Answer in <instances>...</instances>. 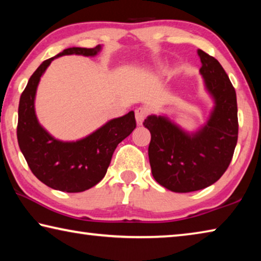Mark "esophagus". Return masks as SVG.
I'll return each instance as SVG.
<instances>
[{
  "label": "esophagus",
  "mask_w": 261,
  "mask_h": 261,
  "mask_svg": "<svg viewBox=\"0 0 261 261\" xmlns=\"http://www.w3.org/2000/svg\"><path fill=\"white\" fill-rule=\"evenodd\" d=\"M135 113H136V121H137V124L141 125V124H143L144 120H145V117L147 116V113H148L147 108L139 107V108L136 109Z\"/></svg>",
  "instance_id": "obj_1"
}]
</instances>
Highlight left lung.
Returning a JSON list of instances; mask_svg holds the SVG:
<instances>
[{
  "label": "left lung",
  "mask_w": 261,
  "mask_h": 261,
  "mask_svg": "<svg viewBox=\"0 0 261 261\" xmlns=\"http://www.w3.org/2000/svg\"><path fill=\"white\" fill-rule=\"evenodd\" d=\"M200 73L215 106L210 120L188 134L165 116L151 115L143 124L151 132L149 165L156 182L174 192H192L215 183L231 162L238 138L236 92L222 65L198 49Z\"/></svg>",
  "instance_id": "1"
}]
</instances>
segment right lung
Here are the masks:
<instances>
[{
	"instance_id": "right-lung-1",
	"label": "right lung",
	"mask_w": 261,
	"mask_h": 261,
	"mask_svg": "<svg viewBox=\"0 0 261 261\" xmlns=\"http://www.w3.org/2000/svg\"><path fill=\"white\" fill-rule=\"evenodd\" d=\"M101 46L72 47L43 61L29 79L20 95L17 139L31 171L51 189L64 192H83L105 177L117 145L136 129L135 113L106 123L93 134L77 141H61L39 124L34 98L40 77L56 57L63 55L95 56Z\"/></svg>"
}]
</instances>
